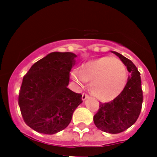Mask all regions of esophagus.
Segmentation results:
<instances>
[{"label":"esophagus","instance_id":"esophagus-1","mask_svg":"<svg viewBox=\"0 0 157 157\" xmlns=\"http://www.w3.org/2000/svg\"><path fill=\"white\" fill-rule=\"evenodd\" d=\"M87 98H89V96L87 94H86V93H83V94H82V100H86Z\"/></svg>","mask_w":157,"mask_h":157}]
</instances>
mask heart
<instances>
[{"label":"heart","instance_id":"1","mask_svg":"<svg viewBox=\"0 0 157 157\" xmlns=\"http://www.w3.org/2000/svg\"><path fill=\"white\" fill-rule=\"evenodd\" d=\"M71 77L78 87H83L90 81L92 94L101 102H110L122 93L128 75L121 60L102 57L88 61L81 69H74Z\"/></svg>","mask_w":157,"mask_h":157}]
</instances>
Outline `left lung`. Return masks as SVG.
Returning <instances> with one entry per match:
<instances>
[{
  "mask_svg": "<svg viewBox=\"0 0 157 157\" xmlns=\"http://www.w3.org/2000/svg\"><path fill=\"white\" fill-rule=\"evenodd\" d=\"M120 58L130 75L122 93L107 103L99 104V109L93 117L95 125L110 134L125 131L138 118L143 103V93L140 73L131 60L116 52H111Z\"/></svg>",
  "mask_w": 157,
  "mask_h": 157,
  "instance_id": "left-lung-1",
  "label": "left lung"
}]
</instances>
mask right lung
<instances>
[{
	"label": "right lung",
	"instance_id": "add662e5",
	"mask_svg": "<svg viewBox=\"0 0 157 157\" xmlns=\"http://www.w3.org/2000/svg\"><path fill=\"white\" fill-rule=\"evenodd\" d=\"M77 55L55 52L35 63L24 76L18 104L25 123L39 133L54 134L67 127L83 102L67 88Z\"/></svg>",
	"mask_w": 157,
	"mask_h": 157
}]
</instances>
